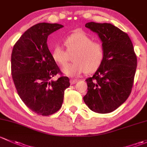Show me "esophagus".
Listing matches in <instances>:
<instances>
[{"label":"esophagus","mask_w":147,"mask_h":147,"mask_svg":"<svg viewBox=\"0 0 147 147\" xmlns=\"http://www.w3.org/2000/svg\"><path fill=\"white\" fill-rule=\"evenodd\" d=\"M76 82H77V80H76V79H71L70 80V84L71 85L75 84Z\"/></svg>","instance_id":"1"}]
</instances>
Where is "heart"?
Segmentation results:
<instances>
[{
    "label": "heart",
    "mask_w": 147,
    "mask_h": 147,
    "mask_svg": "<svg viewBox=\"0 0 147 147\" xmlns=\"http://www.w3.org/2000/svg\"><path fill=\"white\" fill-rule=\"evenodd\" d=\"M66 50L57 45L51 51L53 60L61 66L67 64L69 54H73L74 62L65 66L63 74L72 78L80 76L85 71L92 73L96 71L104 59V48L101 43L93 39L83 31H76L64 40Z\"/></svg>",
    "instance_id": "obj_1"
}]
</instances>
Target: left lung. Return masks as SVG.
Segmentation results:
<instances>
[{"label":"left lung","instance_id":"1","mask_svg":"<svg viewBox=\"0 0 147 147\" xmlns=\"http://www.w3.org/2000/svg\"><path fill=\"white\" fill-rule=\"evenodd\" d=\"M85 27L98 34L104 59L93 77L86 80L85 103L95 113H111L126 101L134 84L137 59L127 33L110 23L88 22Z\"/></svg>","mask_w":147,"mask_h":147}]
</instances>
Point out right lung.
<instances>
[{
  "instance_id": "right-lung-1",
  "label": "right lung",
  "mask_w": 147,
  "mask_h": 147,
  "mask_svg": "<svg viewBox=\"0 0 147 147\" xmlns=\"http://www.w3.org/2000/svg\"><path fill=\"white\" fill-rule=\"evenodd\" d=\"M63 27L46 22L33 25L20 37L12 51L11 74L18 94L28 108L40 115L57 113L62 105L64 90L70 86L47 44L48 36ZM57 74L60 78L51 80Z\"/></svg>"
}]
</instances>
